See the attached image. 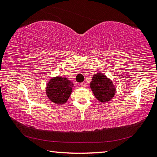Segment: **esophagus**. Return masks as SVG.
<instances>
[{"label": "esophagus", "mask_w": 157, "mask_h": 157, "mask_svg": "<svg viewBox=\"0 0 157 157\" xmlns=\"http://www.w3.org/2000/svg\"><path fill=\"white\" fill-rule=\"evenodd\" d=\"M80 85H81V86L82 87H83V88H85V87L86 86V82H82V83L80 84Z\"/></svg>", "instance_id": "34e87169"}]
</instances>
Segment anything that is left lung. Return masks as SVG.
<instances>
[{"label": "left lung", "instance_id": "left-lung-1", "mask_svg": "<svg viewBox=\"0 0 157 157\" xmlns=\"http://www.w3.org/2000/svg\"><path fill=\"white\" fill-rule=\"evenodd\" d=\"M90 87L95 98L102 103L109 102L116 94V88L112 81L102 73L93 75Z\"/></svg>", "mask_w": 157, "mask_h": 157}]
</instances>
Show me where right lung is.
<instances>
[{"mask_svg": "<svg viewBox=\"0 0 157 157\" xmlns=\"http://www.w3.org/2000/svg\"><path fill=\"white\" fill-rule=\"evenodd\" d=\"M73 86V82L66 78L59 76L52 78L46 85V95L55 104L64 105L72 93Z\"/></svg>", "mask_w": 157, "mask_h": 157, "instance_id": "add662e5", "label": "right lung"}]
</instances>
